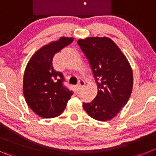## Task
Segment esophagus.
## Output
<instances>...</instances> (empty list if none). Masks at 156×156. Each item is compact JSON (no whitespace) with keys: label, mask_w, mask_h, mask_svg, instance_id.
<instances>
[{"label":"esophagus","mask_w":156,"mask_h":156,"mask_svg":"<svg viewBox=\"0 0 156 156\" xmlns=\"http://www.w3.org/2000/svg\"><path fill=\"white\" fill-rule=\"evenodd\" d=\"M85 82L84 81V80H79V81H78V85H77V89L80 90L81 88H82L83 87L85 86Z\"/></svg>","instance_id":"1"}]
</instances>
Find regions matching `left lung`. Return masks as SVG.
<instances>
[{
  "instance_id": "left-lung-1",
  "label": "left lung",
  "mask_w": 156,
  "mask_h": 156,
  "mask_svg": "<svg viewBox=\"0 0 156 156\" xmlns=\"http://www.w3.org/2000/svg\"><path fill=\"white\" fill-rule=\"evenodd\" d=\"M78 44L92 69L98 94L83 103L88 115L98 121L111 120L129 101L133 85L130 65L117 45L108 37L80 39Z\"/></svg>"
}]
</instances>
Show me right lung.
I'll return each mask as SVG.
<instances>
[{"instance_id":"1","label":"right lung","mask_w":156,"mask_h":156,"mask_svg":"<svg viewBox=\"0 0 156 156\" xmlns=\"http://www.w3.org/2000/svg\"><path fill=\"white\" fill-rule=\"evenodd\" d=\"M71 37H61L44 45L34 54L26 67L23 92L27 105L37 115L45 119L60 115L73 94L64 85L60 71H55L52 61L57 52L73 41Z\"/></svg>"}]
</instances>
